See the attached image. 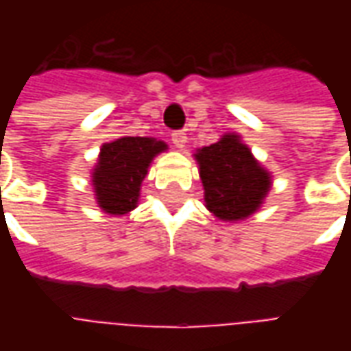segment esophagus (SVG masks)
Listing matches in <instances>:
<instances>
[{
	"instance_id": "obj_1",
	"label": "esophagus",
	"mask_w": 351,
	"mask_h": 351,
	"mask_svg": "<svg viewBox=\"0 0 351 351\" xmlns=\"http://www.w3.org/2000/svg\"><path fill=\"white\" fill-rule=\"evenodd\" d=\"M171 141H173V145H175L176 148H184L186 143H188V137H186V133H184V131L178 130L171 133Z\"/></svg>"
}]
</instances>
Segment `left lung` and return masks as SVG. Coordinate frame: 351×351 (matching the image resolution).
Returning a JSON list of instances; mask_svg holds the SVG:
<instances>
[{"mask_svg":"<svg viewBox=\"0 0 351 351\" xmlns=\"http://www.w3.org/2000/svg\"><path fill=\"white\" fill-rule=\"evenodd\" d=\"M195 158L205 186L206 208L214 216L237 221L258 210L271 188V176L239 135H223L218 143L201 148Z\"/></svg>","mask_w":351,"mask_h":351,"instance_id":"1","label":"left lung"}]
</instances>
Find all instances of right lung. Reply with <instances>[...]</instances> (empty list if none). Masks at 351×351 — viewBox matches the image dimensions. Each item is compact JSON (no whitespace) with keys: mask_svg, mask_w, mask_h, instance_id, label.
<instances>
[{"mask_svg":"<svg viewBox=\"0 0 351 351\" xmlns=\"http://www.w3.org/2000/svg\"><path fill=\"white\" fill-rule=\"evenodd\" d=\"M161 150L165 143L148 137H122L101 146L99 163L93 169L97 205L108 214L135 208L148 165Z\"/></svg>","mask_w":351,"mask_h":351,"instance_id":"obj_1","label":"right lung"}]
</instances>
